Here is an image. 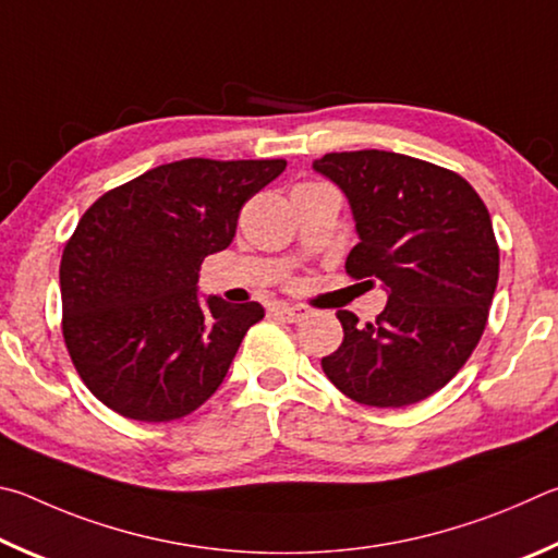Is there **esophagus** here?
<instances>
[{"mask_svg":"<svg viewBox=\"0 0 558 558\" xmlns=\"http://www.w3.org/2000/svg\"><path fill=\"white\" fill-rule=\"evenodd\" d=\"M271 314L277 316L279 320H284V324H299V320L306 318V308H301V306H274Z\"/></svg>","mask_w":558,"mask_h":558,"instance_id":"esophagus-1","label":"esophagus"}]
</instances>
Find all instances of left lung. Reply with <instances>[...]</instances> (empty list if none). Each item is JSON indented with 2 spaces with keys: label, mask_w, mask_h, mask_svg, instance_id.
<instances>
[{
  "label": "left lung",
  "mask_w": 558,
  "mask_h": 558,
  "mask_svg": "<svg viewBox=\"0 0 558 558\" xmlns=\"http://www.w3.org/2000/svg\"><path fill=\"white\" fill-rule=\"evenodd\" d=\"M348 198L355 279L383 281L375 324L338 311L343 345L320 360L340 392L367 407H409L451 383L481 340L500 250L490 213L453 171L395 151H340L314 161Z\"/></svg>",
  "instance_id": "8db88e82"
}]
</instances>
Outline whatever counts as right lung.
I'll use <instances>...</instances> for the list:
<instances>
[{"label": "right lung", "mask_w": 558, "mask_h": 558, "mask_svg": "<svg viewBox=\"0 0 558 558\" xmlns=\"http://www.w3.org/2000/svg\"><path fill=\"white\" fill-rule=\"evenodd\" d=\"M284 169V159H183L87 208L61 259L63 338L102 404L159 424L218 392L264 308L201 296V264L228 247L242 205Z\"/></svg>", "instance_id": "right-lung-1"}]
</instances>
